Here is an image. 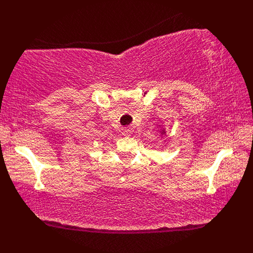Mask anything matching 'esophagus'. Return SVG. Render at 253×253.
I'll return each instance as SVG.
<instances>
[{
  "label": "esophagus",
  "instance_id": "34e87169",
  "mask_svg": "<svg viewBox=\"0 0 253 253\" xmlns=\"http://www.w3.org/2000/svg\"><path fill=\"white\" fill-rule=\"evenodd\" d=\"M122 133L124 134V136H130L131 129L130 127H122Z\"/></svg>",
  "mask_w": 253,
  "mask_h": 253
}]
</instances>
